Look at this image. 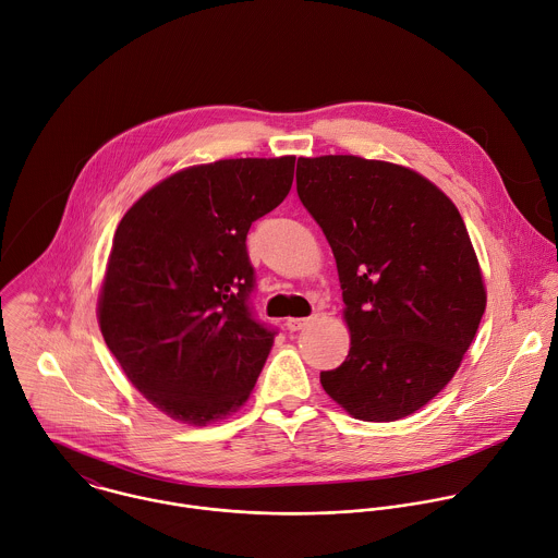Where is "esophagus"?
I'll use <instances>...</instances> for the list:
<instances>
[{
    "label": "esophagus",
    "instance_id": "1",
    "mask_svg": "<svg viewBox=\"0 0 558 558\" xmlns=\"http://www.w3.org/2000/svg\"><path fill=\"white\" fill-rule=\"evenodd\" d=\"M306 324H308L306 317H289L284 326H287L291 332H295V330H302Z\"/></svg>",
    "mask_w": 558,
    "mask_h": 558
}]
</instances>
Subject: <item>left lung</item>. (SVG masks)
Here are the masks:
<instances>
[{"mask_svg":"<svg viewBox=\"0 0 558 558\" xmlns=\"http://www.w3.org/2000/svg\"><path fill=\"white\" fill-rule=\"evenodd\" d=\"M295 181L332 250L350 328L348 356L322 388L359 421L405 418L453 379L486 308L466 226L399 163L300 157Z\"/></svg>","mask_w":558,"mask_h":558,"instance_id":"1","label":"left lung"}]
</instances>
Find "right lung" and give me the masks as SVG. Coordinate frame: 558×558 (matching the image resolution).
<instances>
[{
  "label": "right lung",
  "mask_w": 558,
  "mask_h": 558,
  "mask_svg": "<svg viewBox=\"0 0 558 558\" xmlns=\"http://www.w3.org/2000/svg\"><path fill=\"white\" fill-rule=\"evenodd\" d=\"M295 157L219 159L170 174L122 217L98 298L129 381L189 425L236 412L276 330L252 306V223L291 191Z\"/></svg>",
  "instance_id": "1"
}]
</instances>
